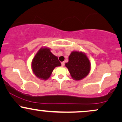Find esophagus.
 Masks as SVG:
<instances>
[{
  "mask_svg": "<svg viewBox=\"0 0 122 122\" xmlns=\"http://www.w3.org/2000/svg\"><path fill=\"white\" fill-rule=\"evenodd\" d=\"M61 65H62V66H64L65 65V62H61Z\"/></svg>",
  "mask_w": 122,
  "mask_h": 122,
  "instance_id": "esophagus-1",
  "label": "esophagus"
}]
</instances>
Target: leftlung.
Returning <instances> with one entry per match:
<instances>
[{"instance_id": "left-lung-1", "label": "left lung", "mask_w": 122, "mask_h": 122, "mask_svg": "<svg viewBox=\"0 0 122 122\" xmlns=\"http://www.w3.org/2000/svg\"><path fill=\"white\" fill-rule=\"evenodd\" d=\"M65 66L70 74L76 80H81L88 75L91 69L89 60L84 53L72 51L69 57V61Z\"/></svg>"}]
</instances>
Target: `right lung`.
Instances as JSON below:
<instances>
[{"instance_id":"right-lung-1","label":"right lung","mask_w":122,"mask_h":122,"mask_svg":"<svg viewBox=\"0 0 122 122\" xmlns=\"http://www.w3.org/2000/svg\"><path fill=\"white\" fill-rule=\"evenodd\" d=\"M61 64L58 58L53 55L49 49L41 48L32 61L31 66L35 75L39 79L47 80L53 69Z\"/></svg>"}]
</instances>
